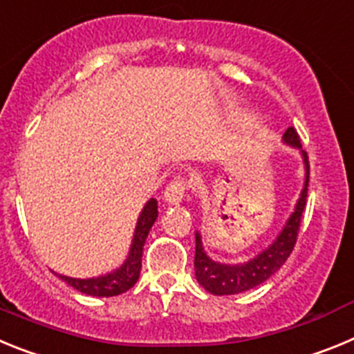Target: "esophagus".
<instances>
[{
	"instance_id": "1",
	"label": "esophagus",
	"mask_w": 354,
	"mask_h": 354,
	"mask_svg": "<svg viewBox=\"0 0 354 354\" xmlns=\"http://www.w3.org/2000/svg\"><path fill=\"white\" fill-rule=\"evenodd\" d=\"M187 186L186 180L177 179L174 183L168 184V187L162 193V200H165V204L167 205H179L184 198V193H186Z\"/></svg>"
}]
</instances>
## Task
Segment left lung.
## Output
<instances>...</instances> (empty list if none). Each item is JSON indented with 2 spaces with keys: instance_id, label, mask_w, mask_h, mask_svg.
Wrapping results in <instances>:
<instances>
[{
  "instance_id": "8db88e82",
  "label": "left lung",
  "mask_w": 354,
  "mask_h": 354,
  "mask_svg": "<svg viewBox=\"0 0 354 354\" xmlns=\"http://www.w3.org/2000/svg\"><path fill=\"white\" fill-rule=\"evenodd\" d=\"M283 145L296 149L299 152V158L303 161V187L299 192L298 200L294 204L292 212L282 225V230L274 236L270 245L262 248L257 255L250 257L243 262H220L205 252L204 243H202V234L195 230V277L196 282L204 287L207 292L214 296H230V294H239L245 290L261 286L270 277H273L287 257L290 255L296 243V236L299 230V221H301L303 209L306 202V189H308V158L306 152L301 150L298 133L289 127L282 136Z\"/></svg>"
}]
</instances>
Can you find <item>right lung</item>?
Segmentation results:
<instances>
[{
	"mask_svg": "<svg viewBox=\"0 0 354 354\" xmlns=\"http://www.w3.org/2000/svg\"><path fill=\"white\" fill-rule=\"evenodd\" d=\"M156 220H158V200L149 198L147 204L143 205L142 212H140L136 227H134V234L133 239H131L127 257L113 271L92 278H72L65 277V274H55L60 280H64L65 283L74 287L76 290L86 294V296L111 298V296L124 294L131 287H134V283L138 282L140 271H142L143 246H145L147 236H149L150 228H152Z\"/></svg>",
	"mask_w": 354,
	"mask_h": 354,
	"instance_id": "add662e5",
	"label": "right lung"
}]
</instances>
